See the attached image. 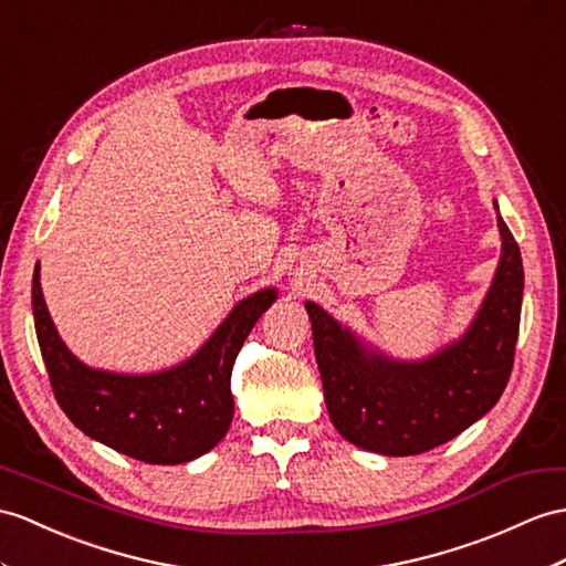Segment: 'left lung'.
<instances>
[{
  "mask_svg": "<svg viewBox=\"0 0 566 566\" xmlns=\"http://www.w3.org/2000/svg\"><path fill=\"white\" fill-rule=\"evenodd\" d=\"M497 223L502 261L478 319L427 363L367 353L319 305H305L328 416L350 444L384 457H416L461 434L500 401L514 367L523 264L500 213Z\"/></svg>",
  "mask_w": 566,
  "mask_h": 566,
  "instance_id": "left-lung-1",
  "label": "left lung"
}]
</instances>
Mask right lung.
I'll return each instance as SVG.
<instances>
[{
  "instance_id": "add662e5",
  "label": "right lung",
  "mask_w": 566,
  "mask_h": 566,
  "mask_svg": "<svg viewBox=\"0 0 566 566\" xmlns=\"http://www.w3.org/2000/svg\"><path fill=\"white\" fill-rule=\"evenodd\" d=\"M38 269L33 273V319L50 387L60 408L81 432L144 463L175 465L211 451L226 437L235 401L230 394L232 365L244 338L275 291L242 300L209 343L175 369L127 377L91 369L66 350L54 331Z\"/></svg>"
}]
</instances>
